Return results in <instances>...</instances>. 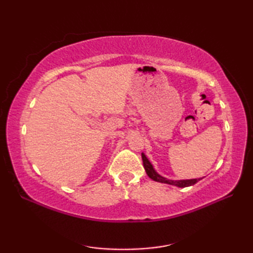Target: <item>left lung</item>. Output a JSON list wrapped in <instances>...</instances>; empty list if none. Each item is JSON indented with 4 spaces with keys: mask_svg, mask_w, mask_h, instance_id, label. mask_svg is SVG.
<instances>
[{
    "mask_svg": "<svg viewBox=\"0 0 253 253\" xmlns=\"http://www.w3.org/2000/svg\"><path fill=\"white\" fill-rule=\"evenodd\" d=\"M141 157H142L143 168H144V169H146L148 176L150 177V178L155 180V181L163 182V184H169V185L177 186V187H180V188H185V187H189V186L195 185L196 182H198L199 180L202 179V178L185 179V180H171V179H168V178H165V177H162L161 175H159L157 171H155L152 164L150 163V161L147 159V157H146V155H144V153L141 154Z\"/></svg>",
    "mask_w": 253,
    "mask_h": 253,
    "instance_id": "obj_1",
    "label": "left lung"
}]
</instances>
